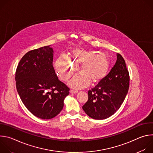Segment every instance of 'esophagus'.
I'll return each instance as SVG.
<instances>
[{"instance_id": "esophagus-1", "label": "esophagus", "mask_w": 153, "mask_h": 153, "mask_svg": "<svg viewBox=\"0 0 153 153\" xmlns=\"http://www.w3.org/2000/svg\"><path fill=\"white\" fill-rule=\"evenodd\" d=\"M70 93H71V94H73V93H78V91L77 90H71L70 91Z\"/></svg>"}]
</instances>
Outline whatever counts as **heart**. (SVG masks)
<instances>
[{
    "instance_id": "b5f03b06",
    "label": "heart",
    "mask_w": 153,
    "mask_h": 153,
    "mask_svg": "<svg viewBox=\"0 0 153 153\" xmlns=\"http://www.w3.org/2000/svg\"><path fill=\"white\" fill-rule=\"evenodd\" d=\"M81 63L80 72L70 82L73 88L80 89L88 86L90 82L96 83L102 81L107 75L110 66V60L105 54L96 55L95 53L82 48L74 50L70 59L61 55L55 63V69L59 77L63 81L68 80L77 69L75 63Z\"/></svg>"
}]
</instances>
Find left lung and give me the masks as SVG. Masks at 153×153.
<instances>
[{
    "label": "left lung",
    "mask_w": 153,
    "mask_h": 153,
    "mask_svg": "<svg viewBox=\"0 0 153 153\" xmlns=\"http://www.w3.org/2000/svg\"><path fill=\"white\" fill-rule=\"evenodd\" d=\"M129 86V75L123 57L117 60L106 76L88 92V99L82 106L94 119H105L113 115L123 102Z\"/></svg>",
    "instance_id": "1"
}]
</instances>
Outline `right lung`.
Here are the masks:
<instances>
[{
    "label": "right lung",
    "instance_id": "1",
    "mask_svg": "<svg viewBox=\"0 0 153 153\" xmlns=\"http://www.w3.org/2000/svg\"><path fill=\"white\" fill-rule=\"evenodd\" d=\"M53 53L50 46L28 51L16 71V88L22 101L30 112L42 119L56 116L70 93V88L55 73Z\"/></svg>",
    "mask_w": 153,
    "mask_h": 153
}]
</instances>
